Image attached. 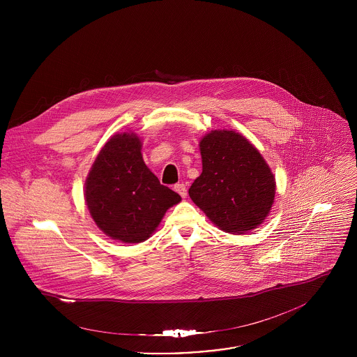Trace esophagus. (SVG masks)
Listing matches in <instances>:
<instances>
[{
    "label": "esophagus",
    "instance_id": "esophagus-1",
    "mask_svg": "<svg viewBox=\"0 0 357 357\" xmlns=\"http://www.w3.org/2000/svg\"><path fill=\"white\" fill-rule=\"evenodd\" d=\"M174 191L178 192L181 198H185V197H187V187H185L183 183H181V184H176V185H174Z\"/></svg>",
    "mask_w": 357,
    "mask_h": 357
}]
</instances>
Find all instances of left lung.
<instances>
[{"instance_id":"left-lung-1","label":"left lung","mask_w":357,"mask_h":357,"mask_svg":"<svg viewBox=\"0 0 357 357\" xmlns=\"http://www.w3.org/2000/svg\"><path fill=\"white\" fill-rule=\"evenodd\" d=\"M202 173L188 194L220 229L257 228L275 199V177L255 146L235 130H213L199 143Z\"/></svg>"}]
</instances>
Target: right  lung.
Here are the masks:
<instances>
[{
	"instance_id": "obj_1",
	"label": "right lung",
	"mask_w": 357,
	"mask_h": 357,
	"mask_svg": "<svg viewBox=\"0 0 357 357\" xmlns=\"http://www.w3.org/2000/svg\"><path fill=\"white\" fill-rule=\"evenodd\" d=\"M85 201L96 225L111 239H149L166 210L181 197L159 183L146 166L135 133L112 136L98 155L85 183Z\"/></svg>"
}]
</instances>
